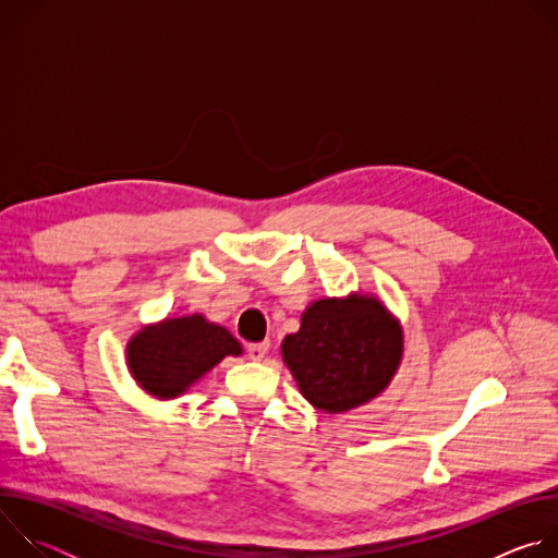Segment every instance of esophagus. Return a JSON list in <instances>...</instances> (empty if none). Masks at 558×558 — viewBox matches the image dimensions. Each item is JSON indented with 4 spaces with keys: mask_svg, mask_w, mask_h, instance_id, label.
<instances>
[{
    "mask_svg": "<svg viewBox=\"0 0 558 558\" xmlns=\"http://www.w3.org/2000/svg\"><path fill=\"white\" fill-rule=\"evenodd\" d=\"M267 351H269V342H258V344H250V347H247V355H250V360H254V362L263 360V357L267 355Z\"/></svg>",
    "mask_w": 558,
    "mask_h": 558,
    "instance_id": "esophagus-1",
    "label": "esophagus"
}]
</instances>
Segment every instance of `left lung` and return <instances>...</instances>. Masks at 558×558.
Instances as JSON below:
<instances>
[{"mask_svg":"<svg viewBox=\"0 0 558 558\" xmlns=\"http://www.w3.org/2000/svg\"><path fill=\"white\" fill-rule=\"evenodd\" d=\"M282 357L315 409L344 413L388 386L402 357V331L373 298H329L304 311Z\"/></svg>","mask_w":558,"mask_h":558,"instance_id":"obj_1","label":"left lung"}]
</instances>
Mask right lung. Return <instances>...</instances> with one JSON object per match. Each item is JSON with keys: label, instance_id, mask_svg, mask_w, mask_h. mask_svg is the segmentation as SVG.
Returning a JSON list of instances; mask_svg holds the SVG:
<instances>
[{"label": "right lung", "instance_id": "obj_1", "mask_svg": "<svg viewBox=\"0 0 558 558\" xmlns=\"http://www.w3.org/2000/svg\"><path fill=\"white\" fill-rule=\"evenodd\" d=\"M241 344L203 315L168 320L145 329L128 347L134 379L156 397H177L225 355H241Z\"/></svg>", "mask_w": 558, "mask_h": 558}]
</instances>
